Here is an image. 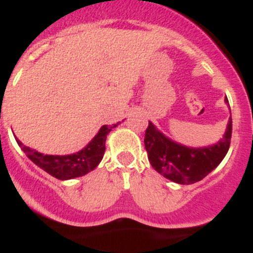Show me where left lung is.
Segmentation results:
<instances>
[{"label":"left lung","mask_w":253,"mask_h":253,"mask_svg":"<svg viewBox=\"0 0 253 253\" xmlns=\"http://www.w3.org/2000/svg\"><path fill=\"white\" fill-rule=\"evenodd\" d=\"M228 103V99H225ZM232 137V118L228 121L223 139L205 148H188L174 142L149 121L145 131V149L158 173L179 184H192L205 178L227 155Z\"/></svg>","instance_id":"1"}]
</instances>
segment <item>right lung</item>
I'll list each match as a JSON object with an SVG mask.
<instances>
[{"label":"right lung","instance_id":"add662e5","mask_svg":"<svg viewBox=\"0 0 253 253\" xmlns=\"http://www.w3.org/2000/svg\"><path fill=\"white\" fill-rule=\"evenodd\" d=\"M118 124L112 126L108 125L102 126L99 132L96 133L95 137L84 149L70 155H44L34 149L25 146L19 139H16V141L33 163L49 173L50 175H53L54 178L65 181V179L85 175L98 167L104 155L107 135L111 132L112 128L117 127Z\"/></svg>","mask_w":253,"mask_h":253}]
</instances>
